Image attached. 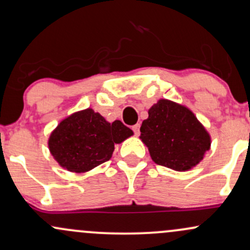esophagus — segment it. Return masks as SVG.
Segmentation results:
<instances>
[{"instance_id":"esophagus-1","label":"esophagus","mask_w":250,"mask_h":250,"mask_svg":"<svg viewBox=\"0 0 250 250\" xmlns=\"http://www.w3.org/2000/svg\"><path fill=\"white\" fill-rule=\"evenodd\" d=\"M131 129H133L135 135H139L140 134V123H136V125H134L133 127H131Z\"/></svg>"}]
</instances>
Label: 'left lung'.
Here are the masks:
<instances>
[{
	"label": "left lung",
	"instance_id": "8db88e82",
	"mask_svg": "<svg viewBox=\"0 0 250 250\" xmlns=\"http://www.w3.org/2000/svg\"><path fill=\"white\" fill-rule=\"evenodd\" d=\"M148 114L140 131L155 163L182 171L203 159L210 137L188 108L160 100Z\"/></svg>",
	"mask_w": 250,
	"mask_h": 250
}]
</instances>
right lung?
<instances>
[{
	"label": "right lung",
	"mask_w": 250,
	"mask_h": 250,
	"mask_svg": "<svg viewBox=\"0 0 250 250\" xmlns=\"http://www.w3.org/2000/svg\"><path fill=\"white\" fill-rule=\"evenodd\" d=\"M133 135L121 121L108 123L93 109L73 114L60 123L49 139L50 153L63 168L83 173L107 162L114 145Z\"/></svg>",
	"instance_id": "add662e5"
}]
</instances>
